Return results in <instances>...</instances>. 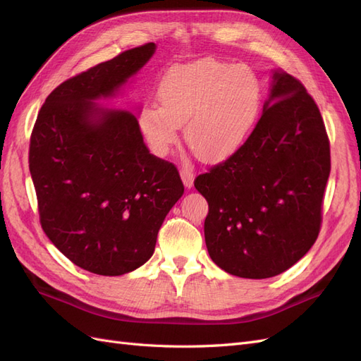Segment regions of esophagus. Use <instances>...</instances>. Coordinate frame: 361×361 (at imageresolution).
<instances>
[{
    "mask_svg": "<svg viewBox=\"0 0 361 361\" xmlns=\"http://www.w3.org/2000/svg\"><path fill=\"white\" fill-rule=\"evenodd\" d=\"M180 178L185 185V188H191L194 183V171L191 169H182L180 170Z\"/></svg>",
    "mask_w": 361,
    "mask_h": 361,
    "instance_id": "34e87169",
    "label": "esophagus"
}]
</instances>
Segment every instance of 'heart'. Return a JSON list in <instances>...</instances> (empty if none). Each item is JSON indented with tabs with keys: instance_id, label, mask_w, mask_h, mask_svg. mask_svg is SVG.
Here are the masks:
<instances>
[{
	"instance_id": "obj_1",
	"label": "heart",
	"mask_w": 361,
	"mask_h": 361,
	"mask_svg": "<svg viewBox=\"0 0 361 361\" xmlns=\"http://www.w3.org/2000/svg\"><path fill=\"white\" fill-rule=\"evenodd\" d=\"M158 105L138 113V125L158 157L185 141L200 159L224 161L248 140L262 108L257 75L245 64L202 59L171 68L158 84Z\"/></svg>"
}]
</instances>
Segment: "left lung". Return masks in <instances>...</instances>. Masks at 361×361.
<instances>
[{"label":"left lung","mask_w":361,"mask_h":361,"mask_svg":"<svg viewBox=\"0 0 361 361\" xmlns=\"http://www.w3.org/2000/svg\"><path fill=\"white\" fill-rule=\"evenodd\" d=\"M330 169L318 105L297 78L276 71L245 145L194 180L209 204L211 259L243 279H269L297 264L319 235Z\"/></svg>","instance_id":"left-lung-1"}]
</instances>
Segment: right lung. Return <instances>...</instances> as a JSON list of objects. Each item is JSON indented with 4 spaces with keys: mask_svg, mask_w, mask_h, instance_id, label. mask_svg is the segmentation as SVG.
Masks as SVG:
<instances>
[{
    "mask_svg": "<svg viewBox=\"0 0 361 361\" xmlns=\"http://www.w3.org/2000/svg\"><path fill=\"white\" fill-rule=\"evenodd\" d=\"M155 48L128 49L61 82L31 133L30 173L43 232L93 274L122 276L146 264L183 194L178 169L150 154L137 117L96 104L114 96Z\"/></svg>",
    "mask_w": 361,
    "mask_h": 361,
    "instance_id": "add662e5",
    "label": "right lung"
}]
</instances>
